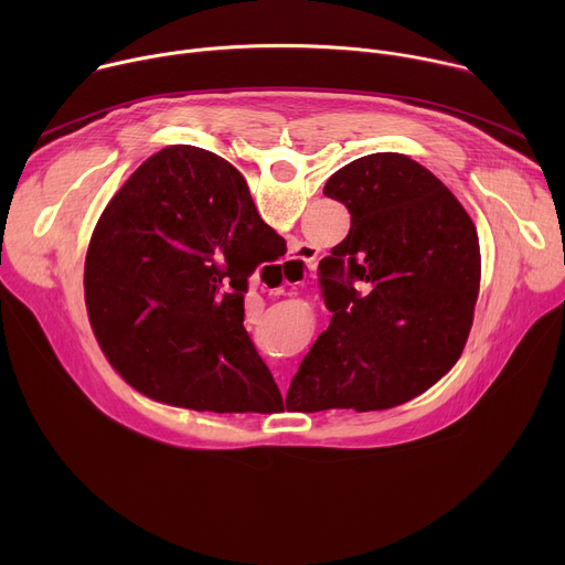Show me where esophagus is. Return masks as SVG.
<instances>
[{
    "mask_svg": "<svg viewBox=\"0 0 565 565\" xmlns=\"http://www.w3.org/2000/svg\"><path fill=\"white\" fill-rule=\"evenodd\" d=\"M315 257H317V253H315L310 246H303V244L295 246V248L290 250V257L281 264V277H284L281 281H284V286L303 281L306 275H308V270L312 268Z\"/></svg>",
    "mask_w": 565,
    "mask_h": 565,
    "instance_id": "obj_1",
    "label": "esophagus"
}]
</instances>
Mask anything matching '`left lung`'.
I'll return each mask as SVG.
<instances>
[{"label":"left lung","mask_w":565,"mask_h":565,"mask_svg":"<svg viewBox=\"0 0 565 565\" xmlns=\"http://www.w3.org/2000/svg\"><path fill=\"white\" fill-rule=\"evenodd\" d=\"M324 194L349 207L351 230L319 262L333 317L288 395L299 412L391 409L436 384L465 349L480 288L476 227L405 153L353 160Z\"/></svg>","instance_id":"left-lung-1"}]
</instances>
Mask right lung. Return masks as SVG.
Returning a JSON list of instances; mask_svg holds the SVG:
<instances>
[{
  "mask_svg": "<svg viewBox=\"0 0 565 565\" xmlns=\"http://www.w3.org/2000/svg\"><path fill=\"white\" fill-rule=\"evenodd\" d=\"M286 255L246 179L192 145L160 149L105 207L85 297L100 349L138 391L196 412H253L279 388L244 327L248 277Z\"/></svg>",
  "mask_w": 565,
  "mask_h": 565,
  "instance_id": "add662e5",
  "label": "right lung"
}]
</instances>
